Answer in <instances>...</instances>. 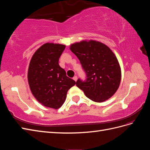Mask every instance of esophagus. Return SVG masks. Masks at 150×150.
Returning <instances> with one entry per match:
<instances>
[{
  "mask_svg": "<svg viewBox=\"0 0 150 150\" xmlns=\"http://www.w3.org/2000/svg\"><path fill=\"white\" fill-rule=\"evenodd\" d=\"M73 79L75 81H77V79H78V77H77L76 76H75L74 78H73Z\"/></svg>",
  "mask_w": 150,
  "mask_h": 150,
  "instance_id": "34e87169",
  "label": "esophagus"
}]
</instances>
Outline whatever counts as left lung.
<instances>
[{
    "label": "left lung",
    "instance_id": "1",
    "mask_svg": "<svg viewBox=\"0 0 150 150\" xmlns=\"http://www.w3.org/2000/svg\"><path fill=\"white\" fill-rule=\"evenodd\" d=\"M70 50L78 57L87 79H79L76 86L91 100L102 103L110 99L118 89L121 71L111 49L101 42L84 40L72 44Z\"/></svg>",
    "mask_w": 150,
    "mask_h": 150
}]
</instances>
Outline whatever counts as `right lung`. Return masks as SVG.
<instances>
[{"instance_id": "add662e5", "label": "right lung", "mask_w": 150, "mask_h": 150, "mask_svg": "<svg viewBox=\"0 0 150 150\" xmlns=\"http://www.w3.org/2000/svg\"><path fill=\"white\" fill-rule=\"evenodd\" d=\"M65 47L63 44L45 43L34 52L28 68L32 94L42 105L55 110L62 106L68 90L76 84L59 65V59Z\"/></svg>"}]
</instances>
